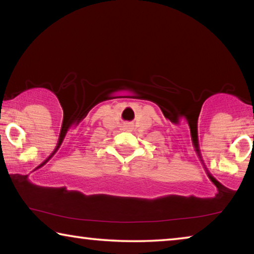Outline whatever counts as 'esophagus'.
I'll use <instances>...</instances> for the list:
<instances>
[{"label": "esophagus", "mask_w": 254, "mask_h": 254, "mask_svg": "<svg viewBox=\"0 0 254 254\" xmlns=\"http://www.w3.org/2000/svg\"><path fill=\"white\" fill-rule=\"evenodd\" d=\"M123 127H124V130H127V131H130L131 128L133 127V124L131 123V122H126L123 124Z\"/></svg>", "instance_id": "34e87169"}]
</instances>
